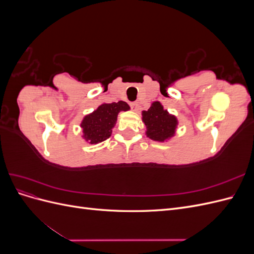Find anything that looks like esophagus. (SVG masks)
<instances>
[{"label":"esophagus","mask_w":254,"mask_h":254,"mask_svg":"<svg viewBox=\"0 0 254 254\" xmlns=\"http://www.w3.org/2000/svg\"><path fill=\"white\" fill-rule=\"evenodd\" d=\"M130 107H131L133 111H136V110H137V103H136V102L130 103Z\"/></svg>","instance_id":"1"}]
</instances>
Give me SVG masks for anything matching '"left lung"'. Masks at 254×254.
<instances>
[{"label": "left lung", "instance_id": "obj_1", "mask_svg": "<svg viewBox=\"0 0 254 254\" xmlns=\"http://www.w3.org/2000/svg\"><path fill=\"white\" fill-rule=\"evenodd\" d=\"M142 121L146 126V135L157 142L170 140L178 126L177 118L165 110L160 102H153L147 111H142Z\"/></svg>", "mask_w": 254, "mask_h": 254}]
</instances>
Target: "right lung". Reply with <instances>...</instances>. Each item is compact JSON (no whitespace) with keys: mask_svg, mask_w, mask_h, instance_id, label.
Listing matches in <instances>:
<instances>
[{"mask_svg":"<svg viewBox=\"0 0 254 254\" xmlns=\"http://www.w3.org/2000/svg\"><path fill=\"white\" fill-rule=\"evenodd\" d=\"M129 109V105L123 101L98 106L96 110L87 114L80 123L83 140L89 144H97L108 139L112 134V128L117 124L119 113Z\"/></svg>","mask_w":254,"mask_h":254,"instance_id":"add662e5","label":"right lung"}]
</instances>
